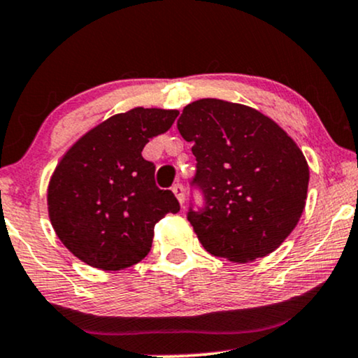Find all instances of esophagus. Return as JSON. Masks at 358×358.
Returning a JSON list of instances; mask_svg holds the SVG:
<instances>
[{"label":"esophagus","instance_id":"esophagus-1","mask_svg":"<svg viewBox=\"0 0 358 358\" xmlns=\"http://www.w3.org/2000/svg\"><path fill=\"white\" fill-rule=\"evenodd\" d=\"M172 192H174V196L178 197V201L180 204L184 203V187H182V184H174V186H172Z\"/></svg>","mask_w":358,"mask_h":358}]
</instances>
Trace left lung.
I'll return each instance as SVG.
<instances>
[{"label": "left lung", "mask_w": 358, "mask_h": 358, "mask_svg": "<svg viewBox=\"0 0 358 358\" xmlns=\"http://www.w3.org/2000/svg\"><path fill=\"white\" fill-rule=\"evenodd\" d=\"M180 136L192 142L203 213L187 220L206 251L233 263L273 253L300 221L310 169L296 142L253 107L201 99L184 107Z\"/></svg>", "instance_id": "left-lung-1"}]
</instances>
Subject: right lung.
Here are the masks:
<instances>
[{
	"label": "right lung",
	"mask_w": 358,
	"mask_h": 358,
	"mask_svg": "<svg viewBox=\"0 0 358 358\" xmlns=\"http://www.w3.org/2000/svg\"><path fill=\"white\" fill-rule=\"evenodd\" d=\"M178 110L136 107L83 134L63 154L48 182V216L63 246L80 262L119 271L149 255L154 226L180 206L155 186L149 138L166 134Z\"/></svg>",
	"instance_id": "add662e5"
}]
</instances>
